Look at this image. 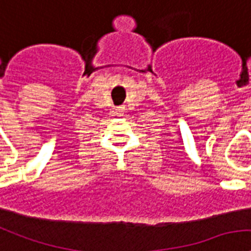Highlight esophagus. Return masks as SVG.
Listing matches in <instances>:
<instances>
[{"instance_id": "obj_1", "label": "esophagus", "mask_w": 251, "mask_h": 251, "mask_svg": "<svg viewBox=\"0 0 251 251\" xmlns=\"http://www.w3.org/2000/svg\"><path fill=\"white\" fill-rule=\"evenodd\" d=\"M117 111H119V112H121V109H117Z\"/></svg>"}]
</instances>
